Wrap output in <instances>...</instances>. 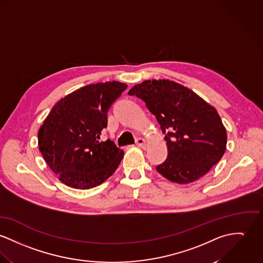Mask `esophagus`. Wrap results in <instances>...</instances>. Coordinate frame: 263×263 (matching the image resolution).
<instances>
[{
    "label": "esophagus",
    "mask_w": 263,
    "mask_h": 263,
    "mask_svg": "<svg viewBox=\"0 0 263 263\" xmlns=\"http://www.w3.org/2000/svg\"><path fill=\"white\" fill-rule=\"evenodd\" d=\"M135 143H136L138 146H140V147H143V146H145V145H146V141H145V139H143L141 137L137 138V139L135 140Z\"/></svg>",
    "instance_id": "1"
}]
</instances>
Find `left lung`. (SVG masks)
Instances as JSON below:
<instances>
[{
	"mask_svg": "<svg viewBox=\"0 0 263 263\" xmlns=\"http://www.w3.org/2000/svg\"><path fill=\"white\" fill-rule=\"evenodd\" d=\"M128 94L145 102L165 135L168 155L156 170L179 184L195 181L222 158L227 134L212 106L193 91L169 80H148Z\"/></svg>",
	"mask_w": 263,
	"mask_h": 263,
	"instance_id": "1",
	"label": "left lung"
}]
</instances>
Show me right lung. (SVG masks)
<instances>
[{"label": "right lung", "instance_id": "add662e5", "mask_svg": "<svg viewBox=\"0 0 263 263\" xmlns=\"http://www.w3.org/2000/svg\"><path fill=\"white\" fill-rule=\"evenodd\" d=\"M126 88L116 81L80 88L61 99L41 126V153L67 186L90 189L116 171L124 151L109 139L100 141V135L108 111Z\"/></svg>", "mask_w": 263, "mask_h": 263}]
</instances>
